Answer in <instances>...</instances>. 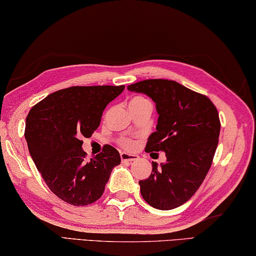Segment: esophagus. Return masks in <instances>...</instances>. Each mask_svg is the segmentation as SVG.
<instances>
[{
    "mask_svg": "<svg viewBox=\"0 0 256 256\" xmlns=\"http://www.w3.org/2000/svg\"><path fill=\"white\" fill-rule=\"evenodd\" d=\"M120 158L122 162H132V161L138 160L137 156H132V154H128V153H121Z\"/></svg>",
    "mask_w": 256,
    "mask_h": 256,
    "instance_id": "obj_1",
    "label": "esophagus"
}]
</instances>
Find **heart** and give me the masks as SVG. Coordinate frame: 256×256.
Here are the masks:
<instances>
[{"label":"heart","mask_w":256,"mask_h":256,"mask_svg":"<svg viewBox=\"0 0 256 256\" xmlns=\"http://www.w3.org/2000/svg\"><path fill=\"white\" fill-rule=\"evenodd\" d=\"M143 102H148V100L143 96H136V98H134L130 103H143ZM119 143L121 145V148H124V150H132L136 148V142L132 140V138H128V137H122L120 138Z\"/></svg>","instance_id":"b5f03b06"}]
</instances>
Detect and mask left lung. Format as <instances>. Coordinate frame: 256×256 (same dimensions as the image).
Returning a JSON list of instances; mask_svg holds the SVG:
<instances>
[{
    "label": "left lung",
    "mask_w": 256,
    "mask_h": 256,
    "mask_svg": "<svg viewBox=\"0 0 256 256\" xmlns=\"http://www.w3.org/2000/svg\"><path fill=\"white\" fill-rule=\"evenodd\" d=\"M128 90L148 95L156 103V132L145 150L166 152V162L140 180V194L150 206L171 210L186 203L210 170L220 134L219 113L212 100L168 79H146Z\"/></svg>",
    "instance_id": "obj_1"
}]
</instances>
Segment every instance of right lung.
Returning a JSON list of instances; mask_svg holds the SVG:
<instances>
[{"label": "right lung", "mask_w": 256, "mask_h": 256, "mask_svg": "<svg viewBox=\"0 0 256 256\" xmlns=\"http://www.w3.org/2000/svg\"><path fill=\"white\" fill-rule=\"evenodd\" d=\"M124 90V85L68 87L29 111L24 129L29 153L46 185L64 202L74 206L96 202L120 164V154L111 145L86 161L82 138L93 135L104 108Z\"/></svg>", "instance_id": "obj_1"}]
</instances>
